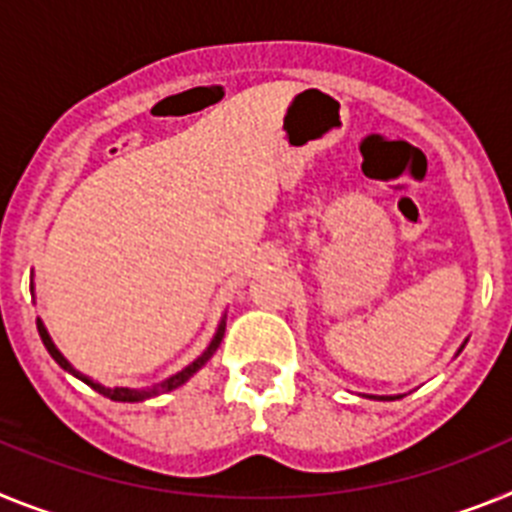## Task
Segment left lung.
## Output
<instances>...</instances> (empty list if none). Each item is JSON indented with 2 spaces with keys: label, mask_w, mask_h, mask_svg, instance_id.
<instances>
[{
  "label": "left lung",
  "mask_w": 512,
  "mask_h": 512,
  "mask_svg": "<svg viewBox=\"0 0 512 512\" xmlns=\"http://www.w3.org/2000/svg\"><path fill=\"white\" fill-rule=\"evenodd\" d=\"M459 350H464V345H461ZM371 399H381V402H391V399H399V394H397V397H371Z\"/></svg>",
  "instance_id": "obj_1"
}]
</instances>
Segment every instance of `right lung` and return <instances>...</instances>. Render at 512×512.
I'll list each match as a JSON object with an SVG mask.
<instances>
[{
  "mask_svg": "<svg viewBox=\"0 0 512 512\" xmlns=\"http://www.w3.org/2000/svg\"><path fill=\"white\" fill-rule=\"evenodd\" d=\"M30 291H33V283H30ZM224 330H226V322H224V319H221L219 330H216V335H213L211 345H208V348L203 350V353L198 355V358H195L193 363H190V366H185V368H182V371H177L175 376H170V379L159 381V384L144 386V389H128V386H113V389H110V386L97 384V381H92L90 376H84V373H79L77 368L71 366V363L66 361L64 355H61V350L56 348V345H53L51 335H48V330H46V324H43L41 319H38V335H41L43 345H46V350H48V353H51L53 361L59 363V366L64 368V371H69L71 376H77L79 381H84V384H87V386H92V389H95L97 394L113 399V402H144V399L159 397V394H164V391H172V389H177V386H182V384H185V381L190 379V376H193L195 371H201V368L206 366L208 361H211V355L216 353V350H219L221 340H224Z\"/></svg>",
  "mask_w": 512,
  "mask_h": 512,
  "instance_id": "1",
  "label": "right lung"
}]
</instances>
